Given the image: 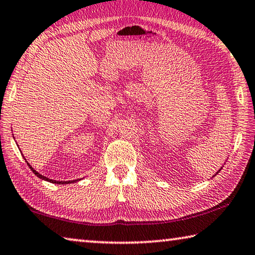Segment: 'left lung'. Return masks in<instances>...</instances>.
I'll return each mask as SVG.
<instances>
[{
  "label": "left lung",
  "instance_id": "left-lung-1",
  "mask_svg": "<svg viewBox=\"0 0 255 255\" xmlns=\"http://www.w3.org/2000/svg\"><path fill=\"white\" fill-rule=\"evenodd\" d=\"M219 171H220V170H219ZM219 171H218V172H219ZM218 172H217V173H218Z\"/></svg>",
  "mask_w": 255,
  "mask_h": 255
}]
</instances>
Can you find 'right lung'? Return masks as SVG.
<instances>
[{"mask_svg": "<svg viewBox=\"0 0 255 255\" xmlns=\"http://www.w3.org/2000/svg\"><path fill=\"white\" fill-rule=\"evenodd\" d=\"M26 162H27V161H26ZM27 164H28V165H29V168L31 169V171H33V172L35 173V175H36V176H37V177H38V178H40V179L47 180V181H50V183H53V184H69V183H70V180H69V181H56V180H52V179H50V178H47V177H45V176H42V175H40V173H38V172H37V171H36V170H34V169L30 167V164H29V163H28V162H27ZM71 181H76V180H71Z\"/></svg>", "mask_w": 255, "mask_h": 255, "instance_id": "1", "label": "right lung"}]
</instances>
